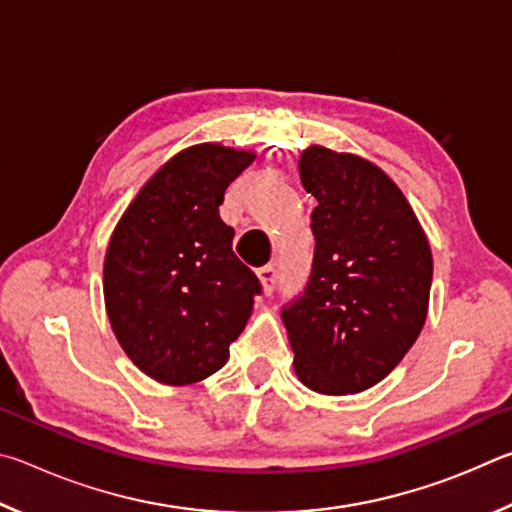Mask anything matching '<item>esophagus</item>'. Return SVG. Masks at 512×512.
Wrapping results in <instances>:
<instances>
[{
    "label": "esophagus",
    "instance_id": "34e87169",
    "mask_svg": "<svg viewBox=\"0 0 512 512\" xmlns=\"http://www.w3.org/2000/svg\"><path fill=\"white\" fill-rule=\"evenodd\" d=\"M259 280H262L266 293H273L275 291V284H277V266L275 264H266V266L259 268Z\"/></svg>",
    "mask_w": 512,
    "mask_h": 512
}]
</instances>
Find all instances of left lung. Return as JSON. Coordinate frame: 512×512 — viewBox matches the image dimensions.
<instances>
[{
	"label": "left lung",
	"mask_w": 512,
	"mask_h": 512,
	"mask_svg": "<svg viewBox=\"0 0 512 512\" xmlns=\"http://www.w3.org/2000/svg\"><path fill=\"white\" fill-rule=\"evenodd\" d=\"M300 178L318 207L307 284L282 307L293 368L316 393L366 391L420 336L433 277L429 241L404 194L368 160L309 146Z\"/></svg>",
	"instance_id": "8db88e82"
}]
</instances>
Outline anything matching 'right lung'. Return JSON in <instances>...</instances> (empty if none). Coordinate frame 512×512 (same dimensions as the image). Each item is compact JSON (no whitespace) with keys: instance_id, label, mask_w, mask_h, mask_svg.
Segmentation results:
<instances>
[{"instance_id":"add662e5","label":"right lung","mask_w":512,"mask_h":512,"mask_svg":"<svg viewBox=\"0 0 512 512\" xmlns=\"http://www.w3.org/2000/svg\"><path fill=\"white\" fill-rule=\"evenodd\" d=\"M253 160L219 144L178 153L112 232L103 264L110 325L135 366L162 384L219 370L262 293L219 216L225 189Z\"/></svg>"}]
</instances>
